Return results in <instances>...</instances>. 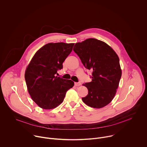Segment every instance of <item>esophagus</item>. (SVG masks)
<instances>
[{
  "label": "esophagus",
  "mask_w": 147,
  "mask_h": 147,
  "mask_svg": "<svg viewBox=\"0 0 147 147\" xmlns=\"http://www.w3.org/2000/svg\"><path fill=\"white\" fill-rule=\"evenodd\" d=\"M75 86H81V83H79V82L76 83V82H75Z\"/></svg>",
  "instance_id": "1"
}]
</instances>
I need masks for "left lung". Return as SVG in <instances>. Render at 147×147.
Instances as JSON below:
<instances>
[{"instance_id":"left-lung-1","label":"left lung","mask_w":147,"mask_h":147,"mask_svg":"<svg viewBox=\"0 0 147 147\" xmlns=\"http://www.w3.org/2000/svg\"><path fill=\"white\" fill-rule=\"evenodd\" d=\"M74 51L86 68L92 71V81L83 84L88 91L83 102L94 108L105 107L113 99L122 75L118 55L106 43L95 38L76 43Z\"/></svg>"}]
</instances>
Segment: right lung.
<instances>
[{
  "mask_svg": "<svg viewBox=\"0 0 147 147\" xmlns=\"http://www.w3.org/2000/svg\"><path fill=\"white\" fill-rule=\"evenodd\" d=\"M74 43H48L35 53L25 74L28 92L41 108L54 109L64 100L67 91L73 87L71 80L57 77L58 69L72 51Z\"/></svg>",
  "mask_w": 147,
  "mask_h": 147,
  "instance_id": "add662e5",
  "label": "right lung"
}]
</instances>
